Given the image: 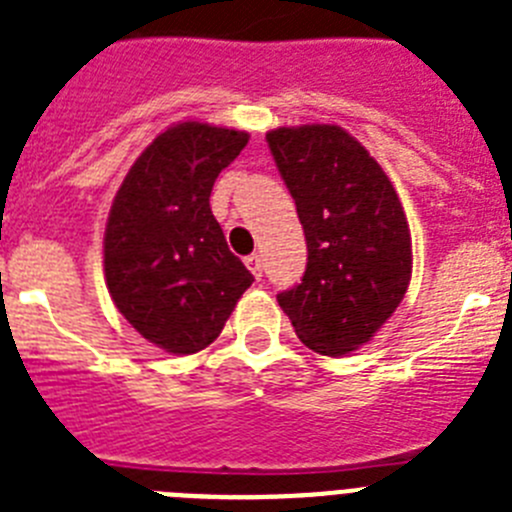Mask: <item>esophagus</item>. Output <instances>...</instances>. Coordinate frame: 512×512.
I'll list each match as a JSON object with an SVG mask.
<instances>
[{
	"label": "esophagus",
	"mask_w": 512,
	"mask_h": 512,
	"mask_svg": "<svg viewBox=\"0 0 512 512\" xmlns=\"http://www.w3.org/2000/svg\"><path fill=\"white\" fill-rule=\"evenodd\" d=\"M246 266H248V271H251L253 277L261 279V274H264V266H261L259 253H251V256H246Z\"/></svg>",
	"instance_id": "1"
}]
</instances>
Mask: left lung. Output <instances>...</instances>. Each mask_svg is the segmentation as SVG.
Wrapping results in <instances>:
<instances>
[{
  "label": "left lung",
  "instance_id": "1",
  "mask_svg": "<svg viewBox=\"0 0 512 512\" xmlns=\"http://www.w3.org/2000/svg\"><path fill=\"white\" fill-rule=\"evenodd\" d=\"M266 143L307 241L305 277L279 292V307L312 351H356L408 292L413 246L400 197L382 166L338 125L277 128Z\"/></svg>",
  "mask_w": 512,
  "mask_h": 512
}]
</instances>
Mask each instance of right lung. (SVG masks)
Wrapping results in <instances>:
<instances>
[{"mask_svg":"<svg viewBox=\"0 0 512 512\" xmlns=\"http://www.w3.org/2000/svg\"><path fill=\"white\" fill-rule=\"evenodd\" d=\"M248 133L179 122L130 166L104 230V279L117 310L169 354L210 346L253 274L210 210L217 174Z\"/></svg>","mask_w":512,"mask_h":512,"instance_id":"1","label":"right lung"}]
</instances>
